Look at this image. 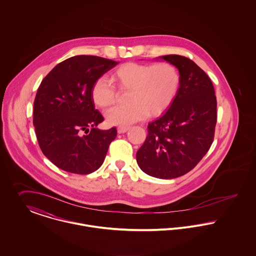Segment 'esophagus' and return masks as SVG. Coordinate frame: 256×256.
I'll use <instances>...</instances> for the list:
<instances>
[{
	"mask_svg": "<svg viewBox=\"0 0 256 256\" xmlns=\"http://www.w3.org/2000/svg\"><path fill=\"white\" fill-rule=\"evenodd\" d=\"M128 130H130L128 126H118V134H124V132H126Z\"/></svg>",
	"mask_w": 256,
	"mask_h": 256,
	"instance_id": "obj_1",
	"label": "esophagus"
}]
</instances>
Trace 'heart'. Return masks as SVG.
Instances as JSON below:
<instances>
[{
  "label": "heart",
  "instance_id": "1",
  "mask_svg": "<svg viewBox=\"0 0 256 256\" xmlns=\"http://www.w3.org/2000/svg\"><path fill=\"white\" fill-rule=\"evenodd\" d=\"M118 91H128L126 106H116L106 113L111 126H128L142 120L147 114L158 116L170 106L180 87V74L169 62L155 64L126 62L118 66L111 76ZM105 78L95 80L91 88L93 103L105 109L111 106L118 91Z\"/></svg>",
  "mask_w": 256,
  "mask_h": 256
}]
</instances>
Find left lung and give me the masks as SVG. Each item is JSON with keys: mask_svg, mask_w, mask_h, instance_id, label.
I'll list each match as a JSON object with an SVG mask.
<instances>
[{"mask_svg": "<svg viewBox=\"0 0 256 256\" xmlns=\"http://www.w3.org/2000/svg\"><path fill=\"white\" fill-rule=\"evenodd\" d=\"M158 58L178 70L180 87L169 110L148 124L136 162L145 174L170 180L192 170L209 150L217 101L211 80L194 62L178 55Z\"/></svg>", "mask_w": 256, "mask_h": 256, "instance_id": "1", "label": "left lung"}]
</instances>
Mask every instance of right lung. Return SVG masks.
I'll return each instance as SVG.
<instances>
[{
  "mask_svg": "<svg viewBox=\"0 0 256 256\" xmlns=\"http://www.w3.org/2000/svg\"><path fill=\"white\" fill-rule=\"evenodd\" d=\"M118 64L74 56L60 62L42 80L34 100L33 124L43 154L58 168L86 174L103 164L116 128H97L104 118L95 109L91 88Z\"/></svg>",
  "mask_w": 256,
  "mask_h": 256,
  "instance_id": "obj_1",
  "label": "right lung"
}]
</instances>
